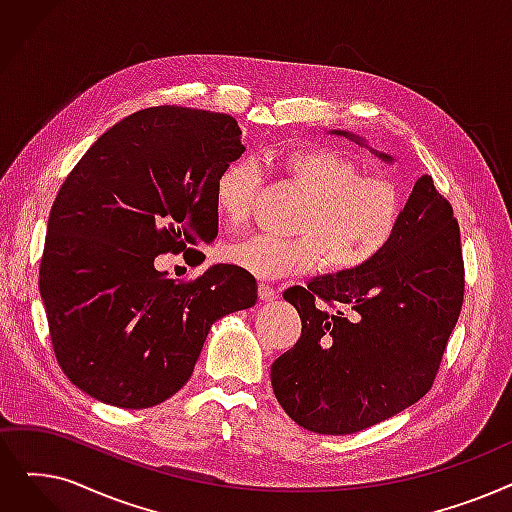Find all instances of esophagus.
Wrapping results in <instances>:
<instances>
[{"label": "esophagus", "mask_w": 512, "mask_h": 512, "mask_svg": "<svg viewBox=\"0 0 512 512\" xmlns=\"http://www.w3.org/2000/svg\"><path fill=\"white\" fill-rule=\"evenodd\" d=\"M257 293H259V299H261V301H274V299H276V291H274V286L265 284V282H259Z\"/></svg>", "instance_id": "esophagus-1"}]
</instances>
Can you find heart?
I'll use <instances>...</instances> for the list:
<instances>
[{
	"label": "heart",
	"instance_id": "obj_1",
	"mask_svg": "<svg viewBox=\"0 0 512 512\" xmlns=\"http://www.w3.org/2000/svg\"><path fill=\"white\" fill-rule=\"evenodd\" d=\"M284 180L305 196L295 232L284 240L257 234L228 244L224 259L257 278H282L314 270L322 263L332 272L360 270L379 257L393 240L404 211V196L387 175H362L347 154L326 146H305L280 154ZM263 175L249 159H234L215 177L213 207L230 226L249 217Z\"/></svg>",
	"mask_w": 512,
	"mask_h": 512
}]
</instances>
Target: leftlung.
Returning a JSON list of instances; mask_svg holds the SVG:
<instances>
[{"mask_svg": "<svg viewBox=\"0 0 512 512\" xmlns=\"http://www.w3.org/2000/svg\"><path fill=\"white\" fill-rule=\"evenodd\" d=\"M332 133L366 146L349 131ZM462 297L458 221L433 177L422 175L379 257L284 291L301 337L272 364L278 404L322 435L358 433L406 410L435 381Z\"/></svg>", "mask_w": 512, "mask_h": 512, "instance_id": "left-lung-1", "label": "left lung"}]
</instances>
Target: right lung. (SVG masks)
Listing matches in <instances>:
<instances>
[{"mask_svg": "<svg viewBox=\"0 0 512 512\" xmlns=\"http://www.w3.org/2000/svg\"><path fill=\"white\" fill-rule=\"evenodd\" d=\"M234 117L152 106L92 144L58 190L39 268L56 360L98 402L140 410L180 391L215 320L253 307L257 282L211 265L175 282L154 257H201L217 236L213 184L244 152ZM203 261V259H201Z\"/></svg>", "mask_w": 512, "mask_h": 512, "instance_id": "1", "label": "right lung"}]
</instances>
